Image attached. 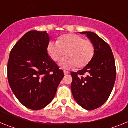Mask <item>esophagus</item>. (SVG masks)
Here are the masks:
<instances>
[{
  "instance_id": "34e87169",
  "label": "esophagus",
  "mask_w": 128,
  "mask_h": 128,
  "mask_svg": "<svg viewBox=\"0 0 128 128\" xmlns=\"http://www.w3.org/2000/svg\"><path fill=\"white\" fill-rule=\"evenodd\" d=\"M63 72H64V74L65 75H67L69 74V72L68 71H66V70H63Z\"/></svg>"
}]
</instances>
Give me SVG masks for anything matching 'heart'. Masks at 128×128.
I'll return each mask as SVG.
<instances>
[{
    "label": "heart",
    "instance_id": "b5f03b06",
    "mask_svg": "<svg viewBox=\"0 0 128 128\" xmlns=\"http://www.w3.org/2000/svg\"><path fill=\"white\" fill-rule=\"evenodd\" d=\"M46 50L54 62H58L66 54L68 56L60 63L63 68H83L92 60L94 54V46L89 39H84L82 36L68 34L61 36L57 42L50 41Z\"/></svg>",
    "mask_w": 128,
    "mask_h": 128
}]
</instances>
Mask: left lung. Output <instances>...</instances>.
Masks as SVG:
<instances>
[{
  "label": "left lung",
  "instance_id": "left-lung-1",
  "mask_svg": "<svg viewBox=\"0 0 128 128\" xmlns=\"http://www.w3.org/2000/svg\"><path fill=\"white\" fill-rule=\"evenodd\" d=\"M94 46L90 63L78 72H71V90L81 107L93 110L102 106L110 97L116 80V66L110 45L95 33L82 32ZM86 74L87 76H84Z\"/></svg>",
  "mask_w": 128,
  "mask_h": 128
}]
</instances>
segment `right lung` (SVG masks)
Returning <instances> with one entry per match:
<instances>
[{"mask_svg":"<svg viewBox=\"0 0 128 128\" xmlns=\"http://www.w3.org/2000/svg\"><path fill=\"white\" fill-rule=\"evenodd\" d=\"M46 32L32 30L15 44L8 63V79L22 104L39 110L50 103L64 77L62 70L48 56Z\"/></svg>","mask_w":128,"mask_h":128,"instance_id":"obj_1","label":"right lung"}]
</instances>
